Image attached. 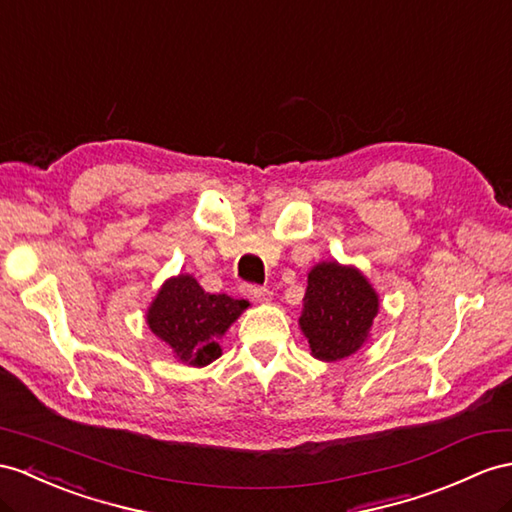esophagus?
Listing matches in <instances>:
<instances>
[{"label": "esophagus", "instance_id": "1", "mask_svg": "<svg viewBox=\"0 0 512 512\" xmlns=\"http://www.w3.org/2000/svg\"><path fill=\"white\" fill-rule=\"evenodd\" d=\"M245 295H249L252 299H256V302H269L271 299V291L267 289V286H256V284H245L243 286Z\"/></svg>", "mask_w": 512, "mask_h": 512}]
</instances>
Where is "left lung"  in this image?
Here are the masks:
<instances>
[{"instance_id": "8db88e82", "label": "left lung", "mask_w": 512, "mask_h": 512, "mask_svg": "<svg viewBox=\"0 0 512 512\" xmlns=\"http://www.w3.org/2000/svg\"><path fill=\"white\" fill-rule=\"evenodd\" d=\"M376 315L378 295L354 267L321 263L308 273L299 326L315 358L332 363L354 354Z\"/></svg>"}]
</instances>
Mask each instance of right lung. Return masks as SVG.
<instances>
[{
    "mask_svg": "<svg viewBox=\"0 0 512 512\" xmlns=\"http://www.w3.org/2000/svg\"><path fill=\"white\" fill-rule=\"evenodd\" d=\"M243 308H247L245 299L206 293L193 276H178L158 291L149 306L147 323L182 363L204 367L221 356L217 339Z\"/></svg>",
    "mask_w": 512,
    "mask_h": 512,
    "instance_id": "1",
    "label": "right lung"
}]
</instances>
